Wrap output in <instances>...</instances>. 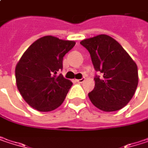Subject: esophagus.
<instances>
[{
	"label": "esophagus",
	"mask_w": 148,
	"mask_h": 148,
	"mask_svg": "<svg viewBox=\"0 0 148 148\" xmlns=\"http://www.w3.org/2000/svg\"><path fill=\"white\" fill-rule=\"evenodd\" d=\"M84 80H85V78H81V79H76V81H77L78 83H82V82H84Z\"/></svg>",
	"instance_id": "34e87169"
}]
</instances>
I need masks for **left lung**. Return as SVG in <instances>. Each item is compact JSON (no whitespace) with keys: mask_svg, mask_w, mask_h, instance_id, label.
I'll list each match as a JSON object with an SVG mask.
<instances>
[{"mask_svg":"<svg viewBox=\"0 0 148 148\" xmlns=\"http://www.w3.org/2000/svg\"><path fill=\"white\" fill-rule=\"evenodd\" d=\"M88 52L97 72L95 86L88 93L91 102L103 111H116L130 101L138 85L135 62L117 41L99 35L80 42Z\"/></svg>","mask_w":148,"mask_h":148,"instance_id":"8db88e82","label":"left lung"}]
</instances>
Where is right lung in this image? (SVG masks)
<instances>
[{"label":"right lung","instance_id":"right-lung-1","mask_svg":"<svg viewBox=\"0 0 148 148\" xmlns=\"http://www.w3.org/2000/svg\"><path fill=\"white\" fill-rule=\"evenodd\" d=\"M74 41L45 36L31 45L15 69L18 90L25 102L39 111H50L64 101L72 82L62 74L63 56Z\"/></svg>","mask_w":148,"mask_h":148}]
</instances>
